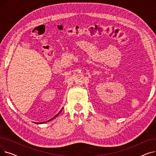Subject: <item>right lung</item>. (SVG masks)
Wrapping results in <instances>:
<instances>
[{
  "mask_svg": "<svg viewBox=\"0 0 156 156\" xmlns=\"http://www.w3.org/2000/svg\"><path fill=\"white\" fill-rule=\"evenodd\" d=\"M62 109H61V111H59V112H58V114H56V115H55V116L54 117H53V118H51V119H49V120H48V121H45V122H40V123H45V122H48V121H51V120L54 119V118H56V117H57V116H58V115H59V114H60V112H61L62 111ZM37 124H39V123H38V122H37Z\"/></svg>",
  "mask_w": 156,
  "mask_h": 156,
  "instance_id": "right-lung-1",
  "label": "right lung"
}]
</instances>
